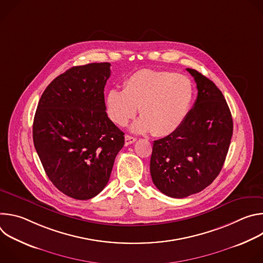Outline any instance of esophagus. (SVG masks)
<instances>
[{"label": "esophagus", "instance_id": "34e87169", "mask_svg": "<svg viewBox=\"0 0 263 263\" xmlns=\"http://www.w3.org/2000/svg\"><path fill=\"white\" fill-rule=\"evenodd\" d=\"M136 141V138L133 137V136H130V135H126L125 136V144L126 145H129V144H132Z\"/></svg>", "mask_w": 263, "mask_h": 263}]
</instances>
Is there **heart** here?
<instances>
[{"mask_svg":"<svg viewBox=\"0 0 263 263\" xmlns=\"http://www.w3.org/2000/svg\"><path fill=\"white\" fill-rule=\"evenodd\" d=\"M195 95L192 80L166 70L140 69L125 81L124 89L112 88L106 96V109L112 122L125 126L137 112L135 132L165 136L185 121Z\"/></svg>","mask_w":263,"mask_h":263,"instance_id":"obj_1","label":"heart"}]
</instances>
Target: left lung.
Segmentation results:
<instances>
[{"mask_svg":"<svg viewBox=\"0 0 263 263\" xmlns=\"http://www.w3.org/2000/svg\"><path fill=\"white\" fill-rule=\"evenodd\" d=\"M186 69L197 83V100L175 132L154 140L149 161L155 186L177 199L200 193L213 182L233 134L232 116L221 91L198 70Z\"/></svg>","mask_w":263,"mask_h":263,"instance_id":"obj_1","label":"left lung"}]
</instances>
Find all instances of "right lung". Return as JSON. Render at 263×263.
Instances as JSON below:
<instances>
[{"label":"right lung","mask_w":263,"mask_h":263,"mask_svg":"<svg viewBox=\"0 0 263 263\" xmlns=\"http://www.w3.org/2000/svg\"><path fill=\"white\" fill-rule=\"evenodd\" d=\"M110 63L72 66L55 78L37 105L33 141L45 172L76 200L99 195L109 181L125 137L106 114Z\"/></svg>","instance_id":"obj_1"}]
</instances>
